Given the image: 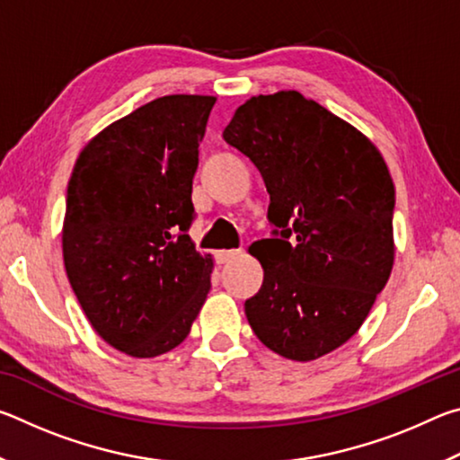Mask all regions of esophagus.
Wrapping results in <instances>:
<instances>
[{
    "mask_svg": "<svg viewBox=\"0 0 460 460\" xmlns=\"http://www.w3.org/2000/svg\"><path fill=\"white\" fill-rule=\"evenodd\" d=\"M239 253L241 249H221V252L217 253V260H219V263H227L231 260H235Z\"/></svg>",
    "mask_w": 460,
    "mask_h": 460,
    "instance_id": "34e87169",
    "label": "esophagus"
}]
</instances>
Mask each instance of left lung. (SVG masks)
Masks as SVG:
<instances>
[{
    "instance_id": "obj_1",
    "label": "left lung",
    "mask_w": 460,
    "mask_h": 460,
    "mask_svg": "<svg viewBox=\"0 0 460 460\" xmlns=\"http://www.w3.org/2000/svg\"><path fill=\"white\" fill-rule=\"evenodd\" d=\"M225 142L253 162L270 192V239L249 247L263 284L245 300L258 339L314 361L359 331L394 268L395 190L359 129L298 91L237 107Z\"/></svg>"
}]
</instances>
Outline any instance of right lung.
Masks as SVG:
<instances>
[{
  "label": "right lung",
  "instance_id": "1",
  "mask_svg": "<svg viewBox=\"0 0 460 460\" xmlns=\"http://www.w3.org/2000/svg\"><path fill=\"white\" fill-rule=\"evenodd\" d=\"M211 95H166L91 139L75 162L62 258L107 345L150 359L189 337L211 290L213 255L194 249L192 178Z\"/></svg>",
  "mask_w": 460,
  "mask_h": 460
}]
</instances>
